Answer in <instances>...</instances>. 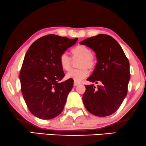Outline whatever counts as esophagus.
Returning <instances> with one entry per match:
<instances>
[{
    "label": "esophagus",
    "instance_id": "obj_1",
    "mask_svg": "<svg viewBox=\"0 0 146 146\" xmlns=\"http://www.w3.org/2000/svg\"><path fill=\"white\" fill-rule=\"evenodd\" d=\"M80 84H79V82H74V86H78V85H79Z\"/></svg>",
    "mask_w": 146,
    "mask_h": 146
}]
</instances>
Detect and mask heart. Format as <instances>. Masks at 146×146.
Returning a JSON list of instances; mask_svg holds the SVG:
<instances>
[{
  "instance_id": "obj_1",
  "label": "heart",
  "mask_w": 146,
  "mask_h": 146,
  "mask_svg": "<svg viewBox=\"0 0 146 146\" xmlns=\"http://www.w3.org/2000/svg\"><path fill=\"white\" fill-rule=\"evenodd\" d=\"M71 52L73 58H80L78 69H73L66 75L67 79H72L75 82H80L88 75V69H94L96 65L95 57L92 54L89 48L85 45H77L71 49ZM59 64L64 71H69L71 67V58L66 54L62 53L59 56Z\"/></svg>"
}]
</instances>
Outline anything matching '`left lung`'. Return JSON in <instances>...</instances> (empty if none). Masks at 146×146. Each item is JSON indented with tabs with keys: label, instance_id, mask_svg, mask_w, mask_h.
Masks as SVG:
<instances>
[{
	"label": "left lung",
	"instance_id": "obj_1",
	"mask_svg": "<svg viewBox=\"0 0 146 146\" xmlns=\"http://www.w3.org/2000/svg\"><path fill=\"white\" fill-rule=\"evenodd\" d=\"M95 52L97 63L87 80L101 83L96 88L86 85L83 102L90 113L98 117L113 114L127 94L130 79L129 62L120 44L111 36L98 34L80 42Z\"/></svg>",
	"mask_w": 146,
	"mask_h": 146
}]
</instances>
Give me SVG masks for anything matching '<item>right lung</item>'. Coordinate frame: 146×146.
<instances>
[{
	"instance_id": "add662e5",
	"label": "right lung",
	"mask_w": 146,
	"mask_h": 146,
	"mask_svg": "<svg viewBox=\"0 0 146 146\" xmlns=\"http://www.w3.org/2000/svg\"><path fill=\"white\" fill-rule=\"evenodd\" d=\"M77 40L49 34L36 40L27 51L19 79L24 100L36 117L51 119L63 110L73 79L59 83L64 76L59 56Z\"/></svg>"
}]
</instances>
